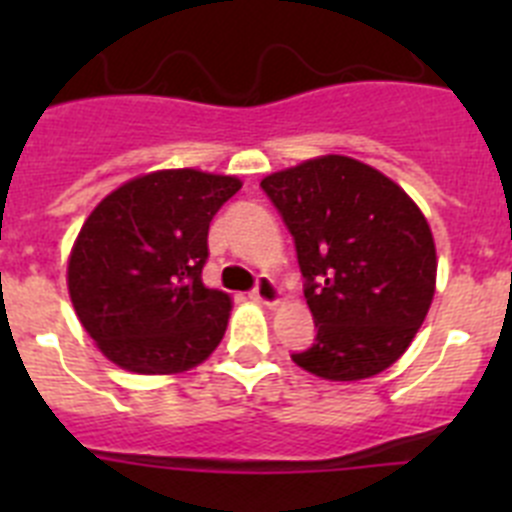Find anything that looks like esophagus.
Listing matches in <instances>:
<instances>
[{
  "label": "esophagus",
  "mask_w": 512,
  "mask_h": 512,
  "mask_svg": "<svg viewBox=\"0 0 512 512\" xmlns=\"http://www.w3.org/2000/svg\"><path fill=\"white\" fill-rule=\"evenodd\" d=\"M251 297L256 302H261V305H277L279 297H282V292H279V287L274 284V279L269 277H261L259 282H256V287L251 289Z\"/></svg>",
  "instance_id": "esophagus-1"
}]
</instances>
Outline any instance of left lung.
Segmentation results:
<instances>
[{
  "label": "left lung",
  "instance_id": "left-lung-1",
  "mask_svg": "<svg viewBox=\"0 0 512 512\" xmlns=\"http://www.w3.org/2000/svg\"><path fill=\"white\" fill-rule=\"evenodd\" d=\"M295 238L315 341L292 361L330 382L395 364L436 292V246L408 194L372 166L320 156L261 182Z\"/></svg>",
  "mask_w": 512,
  "mask_h": 512
}]
</instances>
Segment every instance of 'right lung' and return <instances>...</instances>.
<instances>
[{
	"label": "right lung",
	"mask_w": 512,
	"mask_h": 512,
	"mask_svg": "<svg viewBox=\"0 0 512 512\" xmlns=\"http://www.w3.org/2000/svg\"><path fill=\"white\" fill-rule=\"evenodd\" d=\"M235 176L166 169L107 194L74 243L69 295L99 351L135 374L202 364L223 341L230 297L202 284L207 230Z\"/></svg>",
	"instance_id": "obj_1"
}]
</instances>
